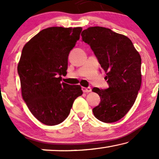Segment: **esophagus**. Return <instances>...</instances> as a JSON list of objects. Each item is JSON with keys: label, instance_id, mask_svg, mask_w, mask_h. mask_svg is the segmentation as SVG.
Listing matches in <instances>:
<instances>
[{"label": "esophagus", "instance_id": "esophagus-1", "mask_svg": "<svg viewBox=\"0 0 159 159\" xmlns=\"http://www.w3.org/2000/svg\"><path fill=\"white\" fill-rule=\"evenodd\" d=\"M82 90L84 93H90L92 91V89H91V88H90V87H89V88H84V87H82Z\"/></svg>", "mask_w": 159, "mask_h": 159}]
</instances>
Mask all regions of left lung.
Returning a JSON list of instances; mask_svg holds the SVG:
<instances>
[{
  "instance_id": "1",
  "label": "left lung",
  "mask_w": 159,
  "mask_h": 159,
  "mask_svg": "<svg viewBox=\"0 0 159 159\" xmlns=\"http://www.w3.org/2000/svg\"><path fill=\"white\" fill-rule=\"evenodd\" d=\"M81 36L96 56L109 86L106 90L93 88L101 97V103L93 109V114L105 123L119 121L133 106L140 89V53L129 38L108 28L88 27Z\"/></svg>"
}]
</instances>
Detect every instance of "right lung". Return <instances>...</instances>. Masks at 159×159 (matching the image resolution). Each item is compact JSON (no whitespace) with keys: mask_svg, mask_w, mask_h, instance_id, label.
<instances>
[{"mask_svg":"<svg viewBox=\"0 0 159 159\" xmlns=\"http://www.w3.org/2000/svg\"><path fill=\"white\" fill-rule=\"evenodd\" d=\"M82 27H51L34 35L24 46L18 74L21 95L30 112L44 125L61 123L73 103L82 95L81 86L61 81L69 52L80 39Z\"/></svg>","mask_w":159,"mask_h":159,"instance_id":"obj_1","label":"right lung"}]
</instances>
